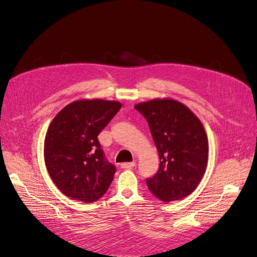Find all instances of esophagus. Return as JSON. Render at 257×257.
Listing matches in <instances>:
<instances>
[{"instance_id": "esophagus-1", "label": "esophagus", "mask_w": 257, "mask_h": 257, "mask_svg": "<svg viewBox=\"0 0 257 257\" xmlns=\"http://www.w3.org/2000/svg\"><path fill=\"white\" fill-rule=\"evenodd\" d=\"M136 166L135 162H129V163H122L121 164V168L123 169H128V168H133Z\"/></svg>"}]
</instances>
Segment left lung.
Listing matches in <instances>:
<instances>
[{
  "label": "left lung",
  "mask_w": 257,
  "mask_h": 257,
  "mask_svg": "<svg viewBox=\"0 0 257 257\" xmlns=\"http://www.w3.org/2000/svg\"><path fill=\"white\" fill-rule=\"evenodd\" d=\"M149 122L160 155V168L147 179L149 190L163 202L191 194L205 174L208 140L202 122L182 103L154 98L137 104Z\"/></svg>",
  "instance_id": "8db88e82"
}]
</instances>
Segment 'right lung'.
I'll list each match as a JSON object with an SVG mask.
<instances>
[{"instance_id":"add662e5","label":"right lung","mask_w":257,"mask_h":257,"mask_svg":"<svg viewBox=\"0 0 257 257\" xmlns=\"http://www.w3.org/2000/svg\"><path fill=\"white\" fill-rule=\"evenodd\" d=\"M120 108L117 101L79 100L65 106L50 123L44 162L66 196L92 203L107 191L116 167L105 159L97 136Z\"/></svg>"}]
</instances>
